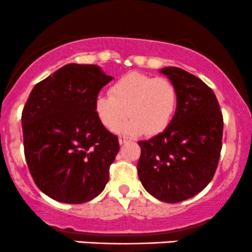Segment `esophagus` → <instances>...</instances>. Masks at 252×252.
Segmentation results:
<instances>
[{
  "label": "esophagus",
  "mask_w": 252,
  "mask_h": 252,
  "mask_svg": "<svg viewBox=\"0 0 252 252\" xmlns=\"http://www.w3.org/2000/svg\"><path fill=\"white\" fill-rule=\"evenodd\" d=\"M132 139L129 138V137H126V136H121L119 137V143L120 144H124V143H127V142H131Z\"/></svg>",
  "instance_id": "1"
}]
</instances>
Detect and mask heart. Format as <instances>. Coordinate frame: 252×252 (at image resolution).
Returning a JSON list of instances; mask_svg holds the SVG:
<instances>
[{
    "mask_svg": "<svg viewBox=\"0 0 252 252\" xmlns=\"http://www.w3.org/2000/svg\"><path fill=\"white\" fill-rule=\"evenodd\" d=\"M178 101V89L171 81L131 72L118 79L109 94L96 96L94 108L100 123L110 131H116L129 115L132 118L120 131L157 134L171 123Z\"/></svg>",
    "mask_w": 252,
    "mask_h": 252,
    "instance_id": "b5f03b06",
    "label": "heart"
}]
</instances>
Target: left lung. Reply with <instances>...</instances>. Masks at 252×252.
I'll list each match as a JSON object with an SVG mask.
<instances>
[{"instance_id": "1", "label": "left lung", "mask_w": 252, "mask_h": 252, "mask_svg": "<svg viewBox=\"0 0 252 252\" xmlns=\"http://www.w3.org/2000/svg\"><path fill=\"white\" fill-rule=\"evenodd\" d=\"M160 72L175 84L178 109L169 126L147 141H139L138 178L147 192L168 203L197 195L218 166L223 115L213 91L198 77L179 68Z\"/></svg>"}]
</instances>
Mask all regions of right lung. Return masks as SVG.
<instances>
[{"instance_id":"obj_1","label":"right lung","mask_w":252,"mask_h":252,"mask_svg":"<svg viewBox=\"0 0 252 252\" xmlns=\"http://www.w3.org/2000/svg\"><path fill=\"white\" fill-rule=\"evenodd\" d=\"M111 79L95 64L68 63L39 82L24 105L27 164L35 185L52 200L88 202L109 181L120 146L94 103Z\"/></svg>"}]
</instances>
